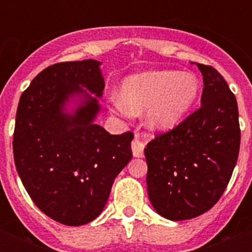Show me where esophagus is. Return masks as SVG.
Returning <instances> with one entry per match:
<instances>
[{
  "label": "esophagus",
  "instance_id": "34e87169",
  "mask_svg": "<svg viewBox=\"0 0 252 252\" xmlns=\"http://www.w3.org/2000/svg\"><path fill=\"white\" fill-rule=\"evenodd\" d=\"M144 148H145V145L140 141L138 136H134L133 141H132V153H133V157L141 158L144 156Z\"/></svg>",
  "mask_w": 252,
  "mask_h": 252
}]
</instances>
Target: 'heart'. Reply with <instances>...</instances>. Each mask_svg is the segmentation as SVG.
<instances>
[{"label":"heart","instance_id":"1","mask_svg":"<svg viewBox=\"0 0 252 252\" xmlns=\"http://www.w3.org/2000/svg\"><path fill=\"white\" fill-rule=\"evenodd\" d=\"M199 95L200 81L195 74L154 70L126 77L114 98V107L123 115H140L148 109V128L168 132L183 123Z\"/></svg>","mask_w":252,"mask_h":252}]
</instances>
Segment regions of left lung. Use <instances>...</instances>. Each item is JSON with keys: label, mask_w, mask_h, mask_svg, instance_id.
I'll list each match as a JSON object with an SVG mask.
<instances>
[{"label": "left lung", "mask_w": 252, "mask_h": 252, "mask_svg": "<svg viewBox=\"0 0 252 252\" xmlns=\"http://www.w3.org/2000/svg\"><path fill=\"white\" fill-rule=\"evenodd\" d=\"M203 74L201 107L144 149L148 195L158 215L171 221L195 219L222 196L238 159V104L215 68Z\"/></svg>", "instance_id": "8db88e82"}]
</instances>
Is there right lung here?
<instances>
[{
  "mask_svg": "<svg viewBox=\"0 0 252 252\" xmlns=\"http://www.w3.org/2000/svg\"><path fill=\"white\" fill-rule=\"evenodd\" d=\"M100 63L69 61L41 70L18 104L13 153L18 175L39 209L57 222H91L132 158V132L95 124L103 95Z\"/></svg>",
  "mask_w": 252,
  "mask_h": 252,
  "instance_id": "obj_1",
  "label": "right lung"
}]
</instances>
